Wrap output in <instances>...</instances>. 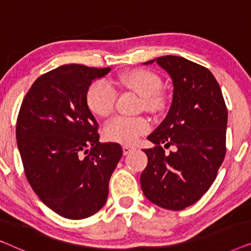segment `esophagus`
Returning a JSON list of instances; mask_svg holds the SVG:
<instances>
[{
    "label": "esophagus",
    "instance_id": "34e87169",
    "mask_svg": "<svg viewBox=\"0 0 251 251\" xmlns=\"http://www.w3.org/2000/svg\"><path fill=\"white\" fill-rule=\"evenodd\" d=\"M122 150H123V154H125V155H126V154H129L130 152H132L133 150V147L132 146H128V145H125L122 147Z\"/></svg>",
    "mask_w": 251,
    "mask_h": 251
}]
</instances>
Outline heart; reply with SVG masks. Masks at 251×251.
Wrapping results in <instances>:
<instances>
[{
	"label": "heart",
	"mask_w": 251,
	"mask_h": 251,
	"mask_svg": "<svg viewBox=\"0 0 251 251\" xmlns=\"http://www.w3.org/2000/svg\"><path fill=\"white\" fill-rule=\"evenodd\" d=\"M121 87L142 96V107L150 112H157L164 105V95L160 91L162 80L154 72L137 68L121 75L116 82ZM118 92L105 80H97L89 85L85 91V104L98 116H107L114 109ZM150 122L143 116H115L106 122L102 130L106 140L112 143H136L140 136L149 131Z\"/></svg>",
	"instance_id": "heart-1"
}]
</instances>
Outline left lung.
<instances>
[{"mask_svg":"<svg viewBox=\"0 0 251 251\" xmlns=\"http://www.w3.org/2000/svg\"><path fill=\"white\" fill-rule=\"evenodd\" d=\"M156 61L173 78L174 96L162 123L147 137L155 147L140 176L145 197L169 210L195 203L216 179L226 153L227 108L217 80L208 68L177 56ZM165 147L176 151L166 154Z\"/></svg>","mask_w":251,"mask_h":251,"instance_id":"8db88e82","label":"left lung"}]
</instances>
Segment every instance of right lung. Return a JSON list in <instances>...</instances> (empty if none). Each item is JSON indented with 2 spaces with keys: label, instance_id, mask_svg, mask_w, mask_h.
<instances>
[{
  "label": "right lung",
  "instance_id": "right-lung-1",
  "mask_svg": "<svg viewBox=\"0 0 251 251\" xmlns=\"http://www.w3.org/2000/svg\"><path fill=\"white\" fill-rule=\"evenodd\" d=\"M109 71L63 65L37 77L20 106L16 138L26 178L40 200L65 218L90 217L105 204L122 156L119 144L99 142L98 123L85 104L89 85Z\"/></svg>",
  "mask_w": 251,
  "mask_h": 251
}]
</instances>
